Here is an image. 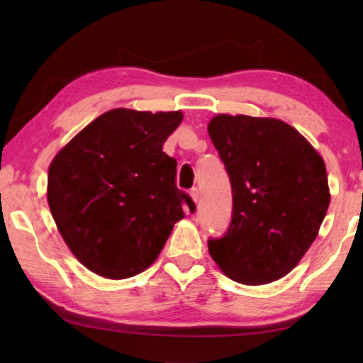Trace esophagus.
Segmentation results:
<instances>
[{"instance_id": "esophagus-1", "label": "esophagus", "mask_w": 363, "mask_h": 363, "mask_svg": "<svg viewBox=\"0 0 363 363\" xmlns=\"http://www.w3.org/2000/svg\"><path fill=\"white\" fill-rule=\"evenodd\" d=\"M190 196H191V199H194L195 204H196L198 199H199V190L198 189H191L190 190Z\"/></svg>"}]
</instances>
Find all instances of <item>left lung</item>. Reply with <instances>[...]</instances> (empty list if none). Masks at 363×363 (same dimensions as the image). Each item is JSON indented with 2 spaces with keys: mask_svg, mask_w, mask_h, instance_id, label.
<instances>
[{
  "mask_svg": "<svg viewBox=\"0 0 363 363\" xmlns=\"http://www.w3.org/2000/svg\"><path fill=\"white\" fill-rule=\"evenodd\" d=\"M233 187L226 234L209 238L230 279H281L311 248L330 195L325 160L295 128L276 118L218 113L207 126Z\"/></svg>",
  "mask_w": 363,
  "mask_h": 363,
  "instance_id": "8db88e82",
  "label": "left lung"
}]
</instances>
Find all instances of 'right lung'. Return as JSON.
<instances>
[{
	"label": "right lung",
	"mask_w": 363,
	"mask_h": 363,
	"mask_svg": "<svg viewBox=\"0 0 363 363\" xmlns=\"http://www.w3.org/2000/svg\"><path fill=\"white\" fill-rule=\"evenodd\" d=\"M182 112L112 109L74 135L48 169V204L67 246L107 279H126L157 259L182 206L176 160L162 151Z\"/></svg>",
	"instance_id": "right-lung-1"
}]
</instances>
